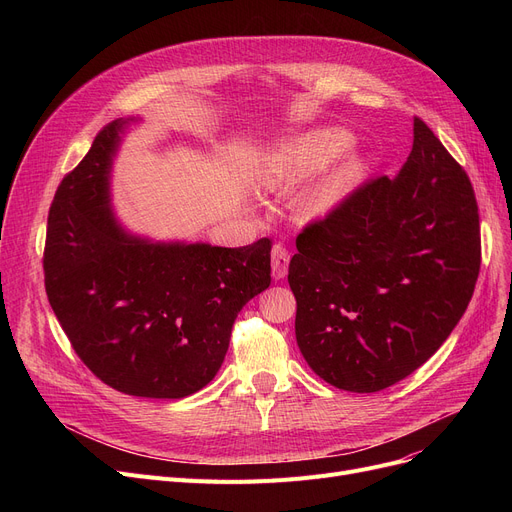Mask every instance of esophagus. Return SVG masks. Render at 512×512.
<instances>
[{
	"mask_svg": "<svg viewBox=\"0 0 512 512\" xmlns=\"http://www.w3.org/2000/svg\"><path fill=\"white\" fill-rule=\"evenodd\" d=\"M288 263H290V255L282 245H274L272 247V276L276 280L286 278L288 274Z\"/></svg>",
	"mask_w": 512,
	"mask_h": 512,
	"instance_id": "34e87169",
	"label": "esophagus"
}]
</instances>
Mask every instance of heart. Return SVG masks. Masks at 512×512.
Here are the masks:
<instances>
[{"label":"heart","mask_w":512,"mask_h":512,"mask_svg":"<svg viewBox=\"0 0 512 512\" xmlns=\"http://www.w3.org/2000/svg\"><path fill=\"white\" fill-rule=\"evenodd\" d=\"M355 134L340 126L311 128L278 141L257 168L265 188H290L318 174L294 195L292 209L301 222H324L367 180L371 161L351 151Z\"/></svg>","instance_id":"1"}]
</instances>
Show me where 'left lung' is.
<instances>
[{"mask_svg": "<svg viewBox=\"0 0 512 512\" xmlns=\"http://www.w3.org/2000/svg\"><path fill=\"white\" fill-rule=\"evenodd\" d=\"M297 249L288 284L305 361L340 390L380 392L438 351L473 297V186L415 118L400 172L365 182L332 218L305 228Z\"/></svg>", "mask_w": 512, "mask_h": 512, "instance_id": "left-lung-1", "label": "left lung"}]
</instances>
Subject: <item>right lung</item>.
Segmentation results:
<instances>
[{
	"instance_id": "right-lung-1",
	"label": "right lung",
	"mask_w": 512,
	"mask_h": 512,
	"mask_svg": "<svg viewBox=\"0 0 512 512\" xmlns=\"http://www.w3.org/2000/svg\"><path fill=\"white\" fill-rule=\"evenodd\" d=\"M107 124L53 197L49 305L76 355L130 396L184 398L220 371L240 309L270 286V238L228 249L132 234L114 213L112 170L130 126Z\"/></svg>"
}]
</instances>
